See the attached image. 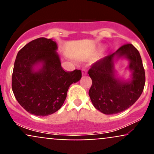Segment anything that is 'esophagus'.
Masks as SVG:
<instances>
[{"label": "esophagus", "instance_id": "34e87169", "mask_svg": "<svg viewBox=\"0 0 154 154\" xmlns=\"http://www.w3.org/2000/svg\"><path fill=\"white\" fill-rule=\"evenodd\" d=\"M87 72H88V70H87L86 68H82V75H85V74H87Z\"/></svg>", "mask_w": 154, "mask_h": 154}]
</instances>
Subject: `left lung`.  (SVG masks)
<instances>
[{"label":"left lung","mask_w":154,"mask_h":154,"mask_svg":"<svg viewBox=\"0 0 154 154\" xmlns=\"http://www.w3.org/2000/svg\"><path fill=\"white\" fill-rule=\"evenodd\" d=\"M115 56H125L130 61L131 82H122L115 77ZM88 74L92 80L88 91L91 100L95 108L105 114H115L128 109L138 100L145 86V74L141 56L131 43L123 45L113 54L92 64Z\"/></svg>","instance_id":"obj_1"}]
</instances>
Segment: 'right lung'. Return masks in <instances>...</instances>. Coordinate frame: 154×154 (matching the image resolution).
<instances>
[{
    "label": "right lung",
    "instance_id": "right-lung-1",
    "mask_svg": "<svg viewBox=\"0 0 154 154\" xmlns=\"http://www.w3.org/2000/svg\"><path fill=\"white\" fill-rule=\"evenodd\" d=\"M57 43L40 38L24 46L17 53L12 77L16 100L26 111L36 116H48L61 108L69 86L82 77L80 70L66 72L56 52ZM41 62L38 72L33 67Z\"/></svg>",
    "mask_w": 154,
    "mask_h": 154
}]
</instances>
